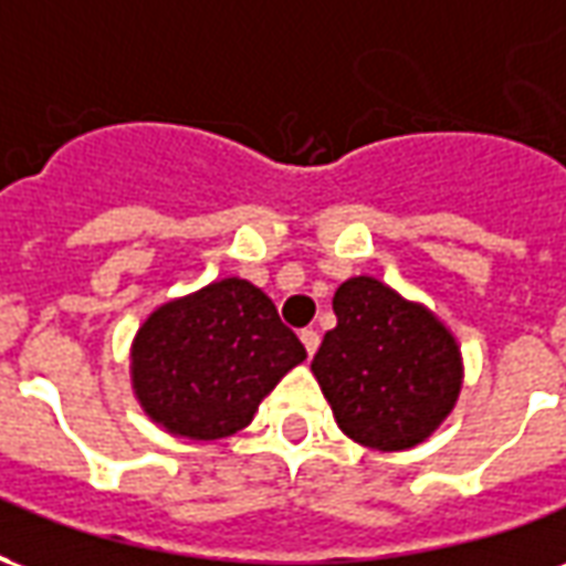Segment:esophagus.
<instances>
[{"mask_svg":"<svg viewBox=\"0 0 566 566\" xmlns=\"http://www.w3.org/2000/svg\"><path fill=\"white\" fill-rule=\"evenodd\" d=\"M300 339H303V345H306L308 357H312V355H315V352H318V343H321L318 331H303V333H300Z\"/></svg>","mask_w":566,"mask_h":566,"instance_id":"esophagus-1","label":"esophagus"}]
</instances>
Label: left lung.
I'll return each mask as SVG.
<instances>
[{"instance_id": "left-lung-1", "label": "left lung", "mask_w": 566, "mask_h": 566, "mask_svg": "<svg viewBox=\"0 0 566 566\" xmlns=\"http://www.w3.org/2000/svg\"><path fill=\"white\" fill-rule=\"evenodd\" d=\"M312 373L345 437L367 449L406 451L437 433L461 397V345L433 308L373 275L333 294Z\"/></svg>"}]
</instances>
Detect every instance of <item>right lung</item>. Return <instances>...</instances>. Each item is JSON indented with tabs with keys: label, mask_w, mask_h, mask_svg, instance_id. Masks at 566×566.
I'll return each instance as SVG.
<instances>
[{
	"label": "right lung",
	"mask_w": 566,
	"mask_h": 566,
	"mask_svg": "<svg viewBox=\"0 0 566 566\" xmlns=\"http://www.w3.org/2000/svg\"><path fill=\"white\" fill-rule=\"evenodd\" d=\"M306 360L275 303L258 284L227 275L150 312L129 348L142 412L193 442L233 437L263 397Z\"/></svg>",
	"instance_id": "add662e5"
}]
</instances>
